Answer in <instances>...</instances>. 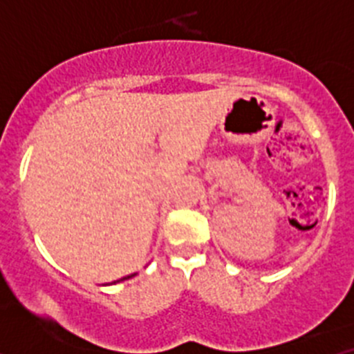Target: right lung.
Instances as JSON below:
<instances>
[{"mask_svg":"<svg viewBox=\"0 0 354 354\" xmlns=\"http://www.w3.org/2000/svg\"><path fill=\"white\" fill-rule=\"evenodd\" d=\"M134 274H136V273H134ZM134 274H129V277H124V278H120V280H117V282H122V280H127V278H133ZM117 282H113V283H117Z\"/></svg>","mask_w":354,"mask_h":354,"instance_id":"add662e5","label":"right lung"}]
</instances>
